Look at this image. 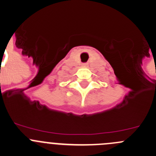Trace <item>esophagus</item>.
<instances>
[{
	"label": "esophagus",
	"mask_w": 156,
	"mask_h": 156,
	"mask_svg": "<svg viewBox=\"0 0 156 156\" xmlns=\"http://www.w3.org/2000/svg\"><path fill=\"white\" fill-rule=\"evenodd\" d=\"M82 66H83V67H86V66H87V64H83Z\"/></svg>",
	"instance_id": "obj_1"
}]
</instances>
